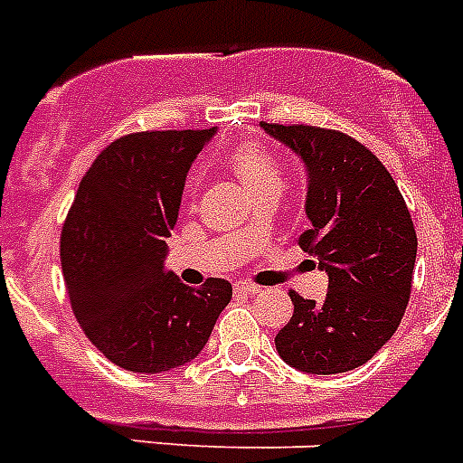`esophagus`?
Instances as JSON below:
<instances>
[{"mask_svg":"<svg viewBox=\"0 0 463 463\" xmlns=\"http://www.w3.org/2000/svg\"><path fill=\"white\" fill-rule=\"evenodd\" d=\"M235 291H238V294H259L261 287L251 285V282H235Z\"/></svg>","mask_w":463,"mask_h":463,"instance_id":"34e87169","label":"esophagus"}]
</instances>
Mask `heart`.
<instances>
[{
  "label": "heart",
  "mask_w": 463,
  "mask_h": 463,
  "mask_svg": "<svg viewBox=\"0 0 463 463\" xmlns=\"http://www.w3.org/2000/svg\"><path fill=\"white\" fill-rule=\"evenodd\" d=\"M225 165L240 178V184L244 185V190L251 197L268 193V190L279 193V188H282L279 166L275 165V159L263 147L254 146V143H244V146L235 147L225 157Z\"/></svg>",
  "instance_id": "b5f03b06"
}]
</instances>
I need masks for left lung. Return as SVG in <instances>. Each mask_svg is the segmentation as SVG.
<instances>
[{
  "label": "left lung",
  "instance_id": "obj_1",
  "mask_svg": "<svg viewBox=\"0 0 463 463\" xmlns=\"http://www.w3.org/2000/svg\"><path fill=\"white\" fill-rule=\"evenodd\" d=\"M301 159L308 231L329 287L322 304L291 291L294 316L275 336L289 367L306 374L355 370L398 329L410 301L417 232L393 176L363 143L304 124H261Z\"/></svg>",
  "mask_w": 463,
  "mask_h": 463
}]
</instances>
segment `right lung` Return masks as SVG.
<instances>
[{
	"mask_svg": "<svg viewBox=\"0 0 463 463\" xmlns=\"http://www.w3.org/2000/svg\"><path fill=\"white\" fill-rule=\"evenodd\" d=\"M213 134L122 136L93 159L65 219L61 263L75 317L127 372L159 374L195 360L231 304L228 279L193 289L165 268L185 176Z\"/></svg>",
	"mask_w": 463,
	"mask_h": 463,
	"instance_id": "right-lung-1",
	"label": "right lung"
}]
</instances>
